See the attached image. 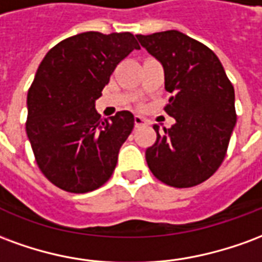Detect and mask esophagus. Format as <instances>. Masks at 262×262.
<instances>
[{
    "mask_svg": "<svg viewBox=\"0 0 262 262\" xmlns=\"http://www.w3.org/2000/svg\"><path fill=\"white\" fill-rule=\"evenodd\" d=\"M143 125H147V120L144 119L143 116H139V115L135 116V126H136V127H140V126Z\"/></svg>",
    "mask_w": 262,
    "mask_h": 262,
    "instance_id": "esophagus-1",
    "label": "esophagus"
}]
</instances>
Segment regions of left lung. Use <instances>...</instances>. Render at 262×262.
Masks as SVG:
<instances>
[{"label":"left lung","instance_id":"1","mask_svg":"<svg viewBox=\"0 0 262 262\" xmlns=\"http://www.w3.org/2000/svg\"><path fill=\"white\" fill-rule=\"evenodd\" d=\"M164 67V106L176 119L146 150L153 176L174 188L195 187L219 168L236 125L234 88L217 56L203 43L178 31L136 35Z\"/></svg>","mask_w":262,"mask_h":262}]
</instances>
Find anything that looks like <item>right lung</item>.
Segmentation results:
<instances>
[{
    "label": "right lung",
    "instance_id": "add662e5",
    "mask_svg": "<svg viewBox=\"0 0 262 262\" xmlns=\"http://www.w3.org/2000/svg\"><path fill=\"white\" fill-rule=\"evenodd\" d=\"M135 49L130 32H84L57 43L39 66L28 91L26 135L37 167L60 189L90 192L112 176L135 116L120 111L102 119L95 101Z\"/></svg>",
    "mask_w": 262,
    "mask_h": 262
}]
</instances>
